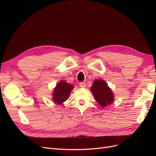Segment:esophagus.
<instances>
[{
    "mask_svg": "<svg viewBox=\"0 0 156 156\" xmlns=\"http://www.w3.org/2000/svg\"><path fill=\"white\" fill-rule=\"evenodd\" d=\"M86 86V83L85 82H81L79 83V87L81 88H84Z\"/></svg>",
    "mask_w": 156,
    "mask_h": 156,
    "instance_id": "1",
    "label": "esophagus"
}]
</instances>
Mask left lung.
<instances>
[{"instance_id": "8db88e82", "label": "left lung", "mask_w": 156, "mask_h": 156, "mask_svg": "<svg viewBox=\"0 0 156 156\" xmlns=\"http://www.w3.org/2000/svg\"><path fill=\"white\" fill-rule=\"evenodd\" d=\"M90 91L94 99L101 107L110 105L115 100L114 94L104 80H94L90 87Z\"/></svg>"}]
</instances>
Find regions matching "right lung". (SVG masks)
<instances>
[{
    "label": "right lung",
    "mask_w": 156,
    "mask_h": 156,
    "mask_svg": "<svg viewBox=\"0 0 156 156\" xmlns=\"http://www.w3.org/2000/svg\"><path fill=\"white\" fill-rule=\"evenodd\" d=\"M73 88L74 87L72 84L68 83L64 80H61L53 89L52 100L56 104L62 105L69 98Z\"/></svg>",
    "instance_id": "add662e5"
}]
</instances>
